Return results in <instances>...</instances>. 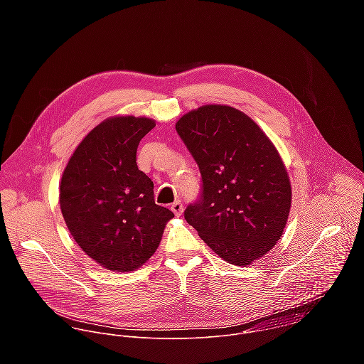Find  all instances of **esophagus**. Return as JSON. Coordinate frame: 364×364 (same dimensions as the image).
<instances>
[{
  "instance_id": "obj_1",
  "label": "esophagus",
  "mask_w": 364,
  "mask_h": 364,
  "mask_svg": "<svg viewBox=\"0 0 364 364\" xmlns=\"http://www.w3.org/2000/svg\"><path fill=\"white\" fill-rule=\"evenodd\" d=\"M171 210L175 213V215H181L182 211H183V205L179 200H176L171 205Z\"/></svg>"
}]
</instances>
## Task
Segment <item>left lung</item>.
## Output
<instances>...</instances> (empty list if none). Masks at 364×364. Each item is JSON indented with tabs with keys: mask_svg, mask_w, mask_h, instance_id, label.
Segmentation results:
<instances>
[{
	"mask_svg": "<svg viewBox=\"0 0 364 364\" xmlns=\"http://www.w3.org/2000/svg\"><path fill=\"white\" fill-rule=\"evenodd\" d=\"M175 129L195 158L202 192L185 220L224 260L247 266L280 240L291 206V186L273 143L244 112L205 105Z\"/></svg>",
	"mask_w": 364,
	"mask_h": 364,
	"instance_id": "8db88e82",
	"label": "left lung"
}]
</instances>
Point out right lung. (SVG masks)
Listing matches in <instances>:
<instances>
[{
  "label": "right lung",
  "instance_id": "add662e5",
  "mask_svg": "<svg viewBox=\"0 0 364 364\" xmlns=\"http://www.w3.org/2000/svg\"><path fill=\"white\" fill-rule=\"evenodd\" d=\"M154 127L149 117L106 119L80 143L61 176L60 208L68 231L109 270L130 272L146 263L173 217L156 205L154 183L136 162L140 140Z\"/></svg>",
  "mask_w": 364,
  "mask_h": 364
}]
</instances>
